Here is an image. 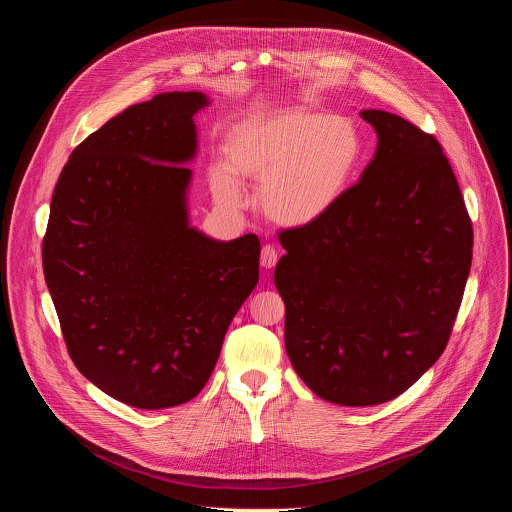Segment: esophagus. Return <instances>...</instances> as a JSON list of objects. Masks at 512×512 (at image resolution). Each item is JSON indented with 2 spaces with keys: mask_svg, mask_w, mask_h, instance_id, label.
<instances>
[{
  "mask_svg": "<svg viewBox=\"0 0 512 512\" xmlns=\"http://www.w3.org/2000/svg\"><path fill=\"white\" fill-rule=\"evenodd\" d=\"M277 259H279V253H277V249H275L273 245H265V247L261 249V265H263L265 269L275 267V265H277Z\"/></svg>",
  "mask_w": 512,
  "mask_h": 512,
  "instance_id": "1",
  "label": "esophagus"
}]
</instances>
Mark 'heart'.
Returning <instances> with one entry per match:
<instances>
[{"mask_svg":"<svg viewBox=\"0 0 512 512\" xmlns=\"http://www.w3.org/2000/svg\"><path fill=\"white\" fill-rule=\"evenodd\" d=\"M227 160L210 172L218 202L241 206L239 180H249L259 184V204L269 218L304 227L350 188L362 160V139L346 117L281 109L239 123L227 139Z\"/></svg>","mask_w":512,"mask_h":512,"instance_id":"1","label":"heart"}]
</instances>
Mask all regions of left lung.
Wrapping results in <instances>:
<instances>
[{
    "mask_svg": "<svg viewBox=\"0 0 512 512\" xmlns=\"http://www.w3.org/2000/svg\"><path fill=\"white\" fill-rule=\"evenodd\" d=\"M377 154L318 221L279 231L275 285L285 350L302 381L346 407L405 393L448 346L474 231L440 141L362 111Z\"/></svg>",
    "mask_w": 512,
    "mask_h": 512,
    "instance_id": "8db88e82",
    "label": "left lung"
}]
</instances>
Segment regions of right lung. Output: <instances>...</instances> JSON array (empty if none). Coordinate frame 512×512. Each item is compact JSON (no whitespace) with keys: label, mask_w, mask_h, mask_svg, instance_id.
<instances>
[{"label":"right lung","mask_w":512,"mask_h":512,"mask_svg":"<svg viewBox=\"0 0 512 512\" xmlns=\"http://www.w3.org/2000/svg\"><path fill=\"white\" fill-rule=\"evenodd\" d=\"M202 93H162L91 133L56 182L42 265L75 367L139 409L194 399L259 279L255 235L188 227Z\"/></svg>","instance_id":"right-lung-1"}]
</instances>
